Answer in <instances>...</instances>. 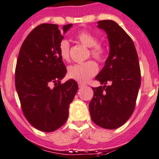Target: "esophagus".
Here are the masks:
<instances>
[{"instance_id":"obj_1","label":"esophagus","mask_w":159,"mask_h":159,"mask_svg":"<svg viewBox=\"0 0 159 159\" xmlns=\"http://www.w3.org/2000/svg\"><path fill=\"white\" fill-rule=\"evenodd\" d=\"M78 86H79V88H83V87H84V86H85V84H83V83H81V82H79L78 83Z\"/></svg>"}]
</instances>
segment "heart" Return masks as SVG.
<instances>
[{"instance_id": "heart-1", "label": "heart", "mask_w": 159, "mask_h": 159, "mask_svg": "<svg viewBox=\"0 0 159 159\" xmlns=\"http://www.w3.org/2000/svg\"><path fill=\"white\" fill-rule=\"evenodd\" d=\"M76 38L83 45L91 48L90 53L93 58L99 62L105 60L106 51L102 44H98V38L95 35L87 30H82L77 34ZM59 54L63 60L66 61L70 60V44L67 40H62L59 44ZM98 68L95 62L89 61L70 66L68 69V75L78 82L85 83L98 73Z\"/></svg>"}]
</instances>
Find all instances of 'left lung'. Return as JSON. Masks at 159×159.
<instances>
[{
  "label": "left lung",
  "mask_w": 159,
  "mask_h": 159,
  "mask_svg": "<svg viewBox=\"0 0 159 159\" xmlns=\"http://www.w3.org/2000/svg\"><path fill=\"white\" fill-rule=\"evenodd\" d=\"M98 28L106 32L110 51L105 66L95 77L103 86L92 88L90 115L97 125L115 129L129 119L135 107L141 85L139 57L131 38L116 22L99 20Z\"/></svg>",
  "instance_id": "1"
}]
</instances>
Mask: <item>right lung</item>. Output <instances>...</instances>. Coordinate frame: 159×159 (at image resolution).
<instances>
[{"mask_svg":"<svg viewBox=\"0 0 159 159\" xmlns=\"http://www.w3.org/2000/svg\"><path fill=\"white\" fill-rule=\"evenodd\" d=\"M71 26L64 25L63 34ZM63 38L58 25H40L24 41L16 65L15 86L24 115L33 127L45 132L65 124L78 89L73 79L61 84L67 73L59 54Z\"/></svg>","mask_w":159,"mask_h":159,"instance_id":"right-lung-1","label":"right lung"}]
</instances>
